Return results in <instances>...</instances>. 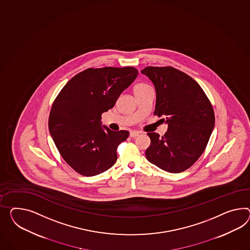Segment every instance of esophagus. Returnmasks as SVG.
Wrapping results in <instances>:
<instances>
[{"label":"esophagus","instance_id":"obj_1","mask_svg":"<svg viewBox=\"0 0 250 250\" xmlns=\"http://www.w3.org/2000/svg\"><path fill=\"white\" fill-rule=\"evenodd\" d=\"M140 133H141L140 131H137V130H133V131H131V132H130V134H129V136H130L131 138H136L137 136H139V135H140Z\"/></svg>","mask_w":250,"mask_h":250}]
</instances>
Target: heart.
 I'll use <instances>...</instances> for the list:
<instances>
[{"mask_svg": "<svg viewBox=\"0 0 250 250\" xmlns=\"http://www.w3.org/2000/svg\"><path fill=\"white\" fill-rule=\"evenodd\" d=\"M146 87H147V85H146V84H136L134 86V92L138 91V90H143V89H144V88H146Z\"/></svg>", "mask_w": 250, "mask_h": 250, "instance_id": "b5f03b06", "label": "heart"}]
</instances>
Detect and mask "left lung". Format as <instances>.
<instances>
[{"mask_svg": "<svg viewBox=\"0 0 250 250\" xmlns=\"http://www.w3.org/2000/svg\"><path fill=\"white\" fill-rule=\"evenodd\" d=\"M156 90L154 114L167 124L160 137L149 132L147 160L167 172L188 169L204 152L215 125L211 103L198 83L172 67H147L141 71Z\"/></svg>", "mask_w": 250, "mask_h": 250, "instance_id": "left-lung-1", "label": "left lung"}]
</instances>
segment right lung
Segmentation results:
<instances>
[{"label": "right lung", "instance_id": "add662e5", "mask_svg": "<svg viewBox=\"0 0 250 250\" xmlns=\"http://www.w3.org/2000/svg\"><path fill=\"white\" fill-rule=\"evenodd\" d=\"M138 74L133 67L90 68L71 79L59 93L49 130L59 152L75 171L92 177L115 164L117 147L129 132L103 126L102 114L114 107Z\"/></svg>", "mask_w": 250, "mask_h": 250}]
</instances>
